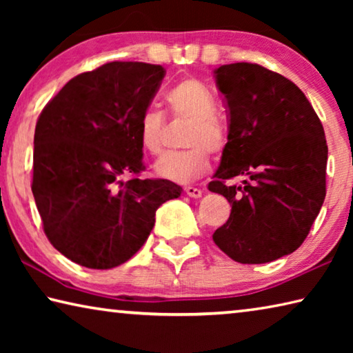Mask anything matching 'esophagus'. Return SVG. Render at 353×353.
<instances>
[{"label":"esophagus","mask_w":353,"mask_h":353,"mask_svg":"<svg viewBox=\"0 0 353 353\" xmlns=\"http://www.w3.org/2000/svg\"><path fill=\"white\" fill-rule=\"evenodd\" d=\"M183 191H185V194L190 196V198H193V199H199L202 196V191L199 188H194V187H185Z\"/></svg>","instance_id":"esophagus-1"}]
</instances>
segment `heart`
Here are the masks:
<instances>
[{"mask_svg": "<svg viewBox=\"0 0 353 353\" xmlns=\"http://www.w3.org/2000/svg\"><path fill=\"white\" fill-rule=\"evenodd\" d=\"M166 104L172 115L187 118L191 121L187 145L188 151L165 154L154 165V172L159 177L177 183H191L198 181L210 170L212 152L223 151L227 143V132L223 124L214 118L216 104L207 85L193 77L177 82L166 93ZM165 118L160 112L149 109L143 113L139 126L140 145L148 154L162 152Z\"/></svg>", "mask_w": 353, "mask_h": 353, "instance_id": "heart-1", "label": "heart"}]
</instances>
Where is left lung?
<instances>
[{"label": "left lung", "instance_id": "1", "mask_svg": "<svg viewBox=\"0 0 353 353\" xmlns=\"http://www.w3.org/2000/svg\"><path fill=\"white\" fill-rule=\"evenodd\" d=\"M229 112V135L208 190L223 194L230 216L213 241L244 265L292 254L325 199L327 141L318 115L294 82L256 63L213 71ZM238 175L252 183L225 185Z\"/></svg>", "mask_w": 353, "mask_h": 353}]
</instances>
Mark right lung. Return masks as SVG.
Listing matches in <instances>:
<instances>
[{
	"mask_svg": "<svg viewBox=\"0 0 353 353\" xmlns=\"http://www.w3.org/2000/svg\"><path fill=\"white\" fill-rule=\"evenodd\" d=\"M162 65L110 62L76 76L40 113L32 194L59 252L90 270L123 265L151 234L155 212L182 193L143 171L139 126L165 77Z\"/></svg>",
	"mask_w": 353,
	"mask_h": 353,
	"instance_id": "add662e5",
	"label": "right lung"
}]
</instances>
